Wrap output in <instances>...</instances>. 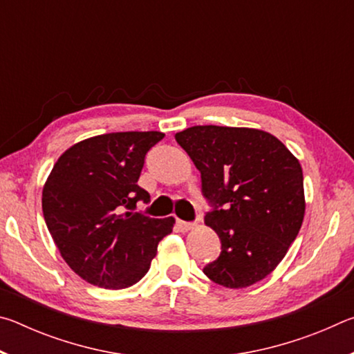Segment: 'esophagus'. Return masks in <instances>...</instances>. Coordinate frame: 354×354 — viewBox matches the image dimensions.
<instances>
[{
  "mask_svg": "<svg viewBox=\"0 0 354 354\" xmlns=\"http://www.w3.org/2000/svg\"><path fill=\"white\" fill-rule=\"evenodd\" d=\"M176 226H178L181 231H189V230H192V227L195 226V223H190V221H184V220L176 218Z\"/></svg>",
  "mask_w": 354,
  "mask_h": 354,
  "instance_id": "34e87169",
  "label": "esophagus"
}]
</instances>
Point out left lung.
<instances>
[{
    "instance_id": "8db88e82",
    "label": "left lung",
    "mask_w": 354,
    "mask_h": 354,
    "mask_svg": "<svg viewBox=\"0 0 354 354\" xmlns=\"http://www.w3.org/2000/svg\"><path fill=\"white\" fill-rule=\"evenodd\" d=\"M175 139L201 173L203 195L212 206L205 223L221 242L220 256L203 272L230 289L253 286L277 268L301 227V165L261 129L206 124Z\"/></svg>"
}]
</instances>
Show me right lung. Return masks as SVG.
<instances>
[{"label":"right lung","mask_w":354,"mask_h":354,"mask_svg":"<svg viewBox=\"0 0 354 354\" xmlns=\"http://www.w3.org/2000/svg\"><path fill=\"white\" fill-rule=\"evenodd\" d=\"M159 131L91 137L70 147L48 176L41 209L71 270L93 286L127 289L145 277L175 218L134 212L149 194L137 181Z\"/></svg>","instance_id":"right-lung-1"}]
</instances>
